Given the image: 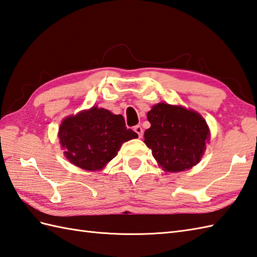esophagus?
Masks as SVG:
<instances>
[{"label": "esophagus", "instance_id": "34e87169", "mask_svg": "<svg viewBox=\"0 0 257 257\" xmlns=\"http://www.w3.org/2000/svg\"><path fill=\"white\" fill-rule=\"evenodd\" d=\"M134 130L136 131L137 135H138L139 138H142V136H143V129H142L141 126H139V124H138V126H136V127L134 128Z\"/></svg>", "mask_w": 257, "mask_h": 257}]
</instances>
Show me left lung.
Instances as JSON below:
<instances>
[{
	"label": "left lung",
	"mask_w": 257,
	"mask_h": 257,
	"mask_svg": "<svg viewBox=\"0 0 257 257\" xmlns=\"http://www.w3.org/2000/svg\"><path fill=\"white\" fill-rule=\"evenodd\" d=\"M147 117L151 127L145 131V143L164 171L182 172L199 162L210 133L198 112L159 103Z\"/></svg>",
	"instance_id": "obj_1"
}]
</instances>
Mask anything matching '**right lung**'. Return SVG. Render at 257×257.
Returning <instances> with one entry per match:
<instances>
[{
  "label": "right lung",
  "instance_id": "add662e5",
  "mask_svg": "<svg viewBox=\"0 0 257 257\" xmlns=\"http://www.w3.org/2000/svg\"><path fill=\"white\" fill-rule=\"evenodd\" d=\"M64 157L86 171H99L117 156L123 142L138 138L121 115L93 106L69 116L59 128Z\"/></svg>",
  "mask_w": 257,
  "mask_h": 257
}]
</instances>
